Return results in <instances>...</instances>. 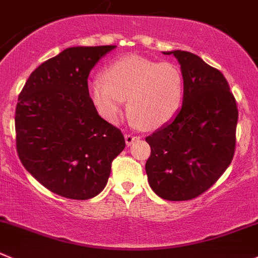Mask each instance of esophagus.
<instances>
[{
    "label": "esophagus",
    "instance_id": "obj_1",
    "mask_svg": "<svg viewBox=\"0 0 258 258\" xmlns=\"http://www.w3.org/2000/svg\"><path fill=\"white\" fill-rule=\"evenodd\" d=\"M136 140H139V137H137V136H134V135H131V134H126V135H124V141H126L127 146H130V145L134 144V142L136 141Z\"/></svg>",
    "mask_w": 258,
    "mask_h": 258
}]
</instances>
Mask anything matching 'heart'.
<instances>
[{
    "mask_svg": "<svg viewBox=\"0 0 258 258\" xmlns=\"http://www.w3.org/2000/svg\"><path fill=\"white\" fill-rule=\"evenodd\" d=\"M182 96V78L171 62L142 56L119 57L103 71V79L88 83V97L99 116L118 121L127 99L132 119L145 128H156L174 117Z\"/></svg>",
    "mask_w": 258,
    "mask_h": 258,
    "instance_id": "1",
    "label": "heart"
}]
</instances>
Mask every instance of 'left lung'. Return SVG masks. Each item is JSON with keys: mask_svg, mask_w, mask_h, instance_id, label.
I'll use <instances>...</instances> for the list:
<instances>
[{"mask_svg": "<svg viewBox=\"0 0 258 258\" xmlns=\"http://www.w3.org/2000/svg\"><path fill=\"white\" fill-rule=\"evenodd\" d=\"M162 54H172L179 61L182 104L174 118L146 137L151 155L145 169L160 198L190 201L208 190L231 164L238 109L218 69L189 51Z\"/></svg>", "mask_w": 258, "mask_h": 258, "instance_id": "obj_1", "label": "left lung"}]
</instances>
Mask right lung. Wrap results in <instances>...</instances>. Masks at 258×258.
Here are the masks:
<instances>
[{"instance_id":"add662e5","label":"right lung","mask_w":258,"mask_h":258,"mask_svg":"<svg viewBox=\"0 0 258 258\" xmlns=\"http://www.w3.org/2000/svg\"><path fill=\"white\" fill-rule=\"evenodd\" d=\"M114 47L62 50L30 74L19 96L20 160L40 184L64 198L98 196L126 146L122 132L99 116L88 97L89 73Z\"/></svg>"}]
</instances>
